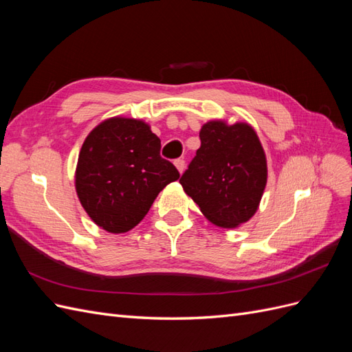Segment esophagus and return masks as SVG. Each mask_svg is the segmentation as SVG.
<instances>
[{
  "instance_id": "1",
  "label": "esophagus",
  "mask_w": 352,
  "mask_h": 352,
  "mask_svg": "<svg viewBox=\"0 0 352 352\" xmlns=\"http://www.w3.org/2000/svg\"><path fill=\"white\" fill-rule=\"evenodd\" d=\"M175 166L177 167L179 173H182L184 170H185V160H184V158H177V160H175Z\"/></svg>"
}]
</instances>
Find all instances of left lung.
<instances>
[{
	"label": "left lung",
	"instance_id": "obj_1",
	"mask_svg": "<svg viewBox=\"0 0 352 352\" xmlns=\"http://www.w3.org/2000/svg\"><path fill=\"white\" fill-rule=\"evenodd\" d=\"M201 146L180 185L211 223L236 228L257 211L267 182V164L257 133L247 123L208 122Z\"/></svg>",
	"mask_w": 352,
	"mask_h": 352
}]
</instances>
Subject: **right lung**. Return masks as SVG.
<instances>
[{
  "mask_svg": "<svg viewBox=\"0 0 352 352\" xmlns=\"http://www.w3.org/2000/svg\"><path fill=\"white\" fill-rule=\"evenodd\" d=\"M162 141L141 120L113 117L85 140L76 168V192L100 228L123 233L135 228L177 168L160 155Z\"/></svg>",
  "mask_w": 352,
  "mask_h": 352,
  "instance_id": "add662e5",
  "label": "right lung"
}]
</instances>
